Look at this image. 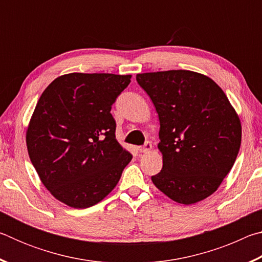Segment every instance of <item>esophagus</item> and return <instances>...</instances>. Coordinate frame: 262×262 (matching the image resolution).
Here are the masks:
<instances>
[{
    "label": "esophagus",
    "instance_id": "esophagus-1",
    "mask_svg": "<svg viewBox=\"0 0 262 262\" xmlns=\"http://www.w3.org/2000/svg\"><path fill=\"white\" fill-rule=\"evenodd\" d=\"M151 149H152L151 142L147 141V142H145V143H144L143 147H140V148H139V151H140V152H149Z\"/></svg>",
    "mask_w": 262,
    "mask_h": 262
}]
</instances>
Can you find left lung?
Wrapping results in <instances>:
<instances>
[{"label": "left lung", "instance_id": "8db88e82", "mask_svg": "<svg viewBox=\"0 0 262 262\" xmlns=\"http://www.w3.org/2000/svg\"><path fill=\"white\" fill-rule=\"evenodd\" d=\"M156 107L163 168L154 185L172 200L193 205L219 188L242 142L238 114L223 90L190 70L137 74Z\"/></svg>", "mask_w": 262, "mask_h": 262}]
</instances>
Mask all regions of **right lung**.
Returning <instances> with one entry per match:
<instances>
[{
	"label": "right lung",
	"instance_id": "right-lung-1",
	"mask_svg": "<svg viewBox=\"0 0 262 262\" xmlns=\"http://www.w3.org/2000/svg\"><path fill=\"white\" fill-rule=\"evenodd\" d=\"M130 75L72 73L39 98L26 132L31 162L57 200L77 209L112 192L132 154L115 140L111 108Z\"/></svg>",
	"mask_w": 262,
	"mask_h": 262
}]
</instances>
